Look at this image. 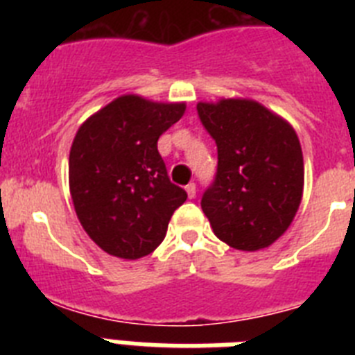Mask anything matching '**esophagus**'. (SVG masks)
Listing matches in <instances>:
<instances>
[{"instance_id":"34e87169","label":"esophagus","mask_w":355,"mask_h":355,"mask_svg":"<svg viewBox=\"0 0 355 355\" xmlns=\"http://www.w3.org/2000/svg\"><path fill=\"white\" fill-rule=\"evenodd\" d=\"M184 190H187V193H188V197H190V199H193V197H196V193H197L196 183H188Z\"/></svg>"}]
</instances>
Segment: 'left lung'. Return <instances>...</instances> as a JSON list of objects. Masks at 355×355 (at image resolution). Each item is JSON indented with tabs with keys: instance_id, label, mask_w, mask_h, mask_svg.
Wrapping results in <instances>:
<instances>
[{
	"instance_id": "8db88e82",
	"label": "left lung",
	"mask_w": 355,
	"mask_h": 355,
	"mask_svg": "<svg viewBox=\"0 0 355 355\" xmlns=\"http://www.w3.org/2000/svg\"><path fill=\"white\" fill-rule=\"evenodd\" d=\"M197 114L218 153L215 180L200 200L213 233L238 250L272 245L302 199L299 137L284 119L250 99L199 103Z\"/></svg>"
}]
</instances>
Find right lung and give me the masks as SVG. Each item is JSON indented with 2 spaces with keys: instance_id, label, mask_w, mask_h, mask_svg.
I'll list each match as a JSON object with an SVG mask.
<instances>
[{
  "instance_id": "add662e5",
  "label": "right lung",
  "mask_w": 355,
  "mask_h": 355,
  "mask_svg": "<svg viewBox=\"0 0 355 355\" xmlns=\"http://www.w3.org/2000/svg\"><path fill=\"white\" fill-rule=\"evenodd\" d=\"M184 103L128 94L89 117L69 155V188L81 225L105 252L122 259L150 254L167 234L187 192L171 183L158 139Z\"/></svg>"
}]
</instances>
